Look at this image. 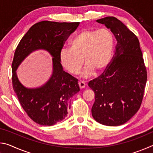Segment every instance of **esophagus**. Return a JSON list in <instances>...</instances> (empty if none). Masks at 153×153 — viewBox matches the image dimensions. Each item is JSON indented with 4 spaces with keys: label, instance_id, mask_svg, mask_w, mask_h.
<instances>
[{
    "label": "esophagus",
    "instance_id": "obj_1",
    "mask_svg": "<svg viewBox=\"0 0 153 153\" xmlns=\"http://www.w3.org/2000/svg\"><path fill=\"white\" fill-rule=\"evenodd\" d=\"M78 84H79V86L80 88V89L84 88H85V86H86V84L84 82H79L78 83Z\"/></svg>",
    "mask_w": 153,
    "mask_h": 153
}]
</instances>
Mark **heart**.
Returning <instances> with one entry per match:
<instances>
[{
	"mask_svg": "<svg viewBox=\"0 0 153 153\" xmlns=\"http://www.w3.org/2000/svg\"><path fill=\"white\" fill-rule=\"evenodd\" d=\"M113 45V36L107 29L84 30L70 41L69 48L61 49L59 60L61 65L74 75L79 73L84 61L86 64L82 76L86 78L91 76L94 70L100 71L108 65Z\"/></svg>",
	"mask_w": 153,
	"mask_h": 153,
	"instance_id": "b5f03b06",
	"label": "heart"
}]
</instances>
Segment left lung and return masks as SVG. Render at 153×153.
<instances>
[{"instance_id":"1","label":"left lung","mask_w":153,"mask_h":153,"mask_svg":"<svg viewBox=\"0 0 153 153\" xmlns=\"http://www.w3.org/2000/svg\"><path fill=\"white\" fill-rule=\"evenodd\" d=\"M97 22L111 30L117 45L111 63L88 83L95 94L92 115L102 125L117 126L130 120L140 107L147 72L136 36L114 17Z\"/></svg>"}]
</instances>
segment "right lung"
Masks as SVG:
<instances>
[{
  "instance_id": "1",
  "label": "right lung",
  "mask_w": 153,
  "mask_h": 153,
  "mask_svg": "<svg viewBox=\"0 0 153 153\" xmlns=\"http://www.w3.org/2000/svg\"><path fill=\"white\" fill-rule=\"evenodd\" d=\"M79 22L42 21L31 27L15 50L12 63L13 88L27 115L40 125L51 126L63 121L70 109V100L79 91L77 79L63 71L59 53ZM45 50L53 57V73L42 87H25L17 77L19 65L32 51Z\"/></svg>"
}]
</instances>
